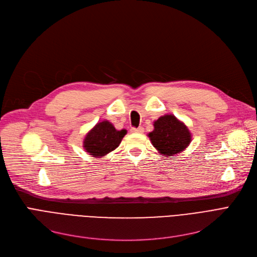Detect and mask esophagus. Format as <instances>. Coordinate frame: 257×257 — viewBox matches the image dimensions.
Segmentation results:
<instances>
[{
  "label": "esophagus",
  "mask_w": 257,
  "mask_h": 257,
  "mask_svg": "<svg viewBox=\"0 0 257 257\" xmlns=\"http://www.w3.org/2000/svg\"><path fill=\"white\" fill-rule=\"evenodd\" d=\"M130 131H131L132 133H143V132H144V128H143V127H139V128L132 127V128L130 129Z\"/></svg>",
  "instance_id": "34e87169"
}]
</instances>
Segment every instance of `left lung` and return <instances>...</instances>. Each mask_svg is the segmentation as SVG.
Listing matches in <instances>:
<instances>
[{
    "instance_id": "8db88e82",
    "label": "left lung",
    "mask_w": 257,
    "mask_h": 257,
    "mask_svg": "<svg viewBox=\"0 0 257 257\" xmlns=\"http://www.w3.org/2000/svg\"><path fill=\"white\" fill-rule=\"evenodd\" d=\"M152 145L164 156L184 151L192 141L191 132L176 116L166 114L154 121V130L149 133Z\"/></svg>"
}]
</instances>
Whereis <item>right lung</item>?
<instances>
[{
	"label": "right lung",
	"mask_w": 257,
	"mask_h": 257,
	"mask_svg": "<svg viewBox=\"0 0 257 257\" xmlns=\"http://www.w3.org/2000/svg\"><path fill=\"white\" fill-rule=\"evenodd\" d=\"M126 133L125 129L118 131L109 121L103 120L86 134L83 147L93 157H102L117 148Z\"/></svg>",
	"instance_id": "1"
}]
</instances>
